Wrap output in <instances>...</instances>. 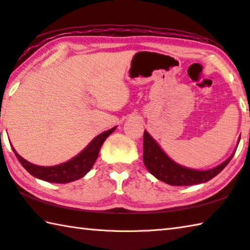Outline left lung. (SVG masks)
<instances>
[{"label":"left lung","mask_w":250,"mask_h":250,"mask_svg":"<svg viewBox=\"0 0 250 250\" xmlns=\"http://www.w3.org/2000/svg\"><path fill=\"white\" fill-rule=\"evenodd\" d=\"M240 139V138H239ZM235 152L221 165L208 170H197L177 164L167 156L147 131L143 135V162L147 170L157 179L171 186H191L211 180L225 168Z\"/></svg>","instance_id":"8db88e82"}]
</instances>
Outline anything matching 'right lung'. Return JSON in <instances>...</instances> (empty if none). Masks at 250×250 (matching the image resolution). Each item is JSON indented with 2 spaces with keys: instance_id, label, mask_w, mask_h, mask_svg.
<instances>
[{
  "instance_id": "1",
  "label": "right lung",
  "mask_w": 250,
  "mask_h": 250,
  "mask_svg": "<svg viewBox=\"0 0 250 250\" xmlns=\"http://www.w3.org/2000/svg\"><path fill=\"white\" fill-rule=\"evenodd\" d=\"M115 130L116 126L97 135V137L75 157L57 166L44 167L31 164L28 161H26L25 158H22L20 154L15 151L14 147L12 146V148L21 166L24 167L30 175L36 177V178L54 184H67L71 183V181L82 178V177H84L90 169H92L93 165L97 160L99 149H101L103 143L105 142V140L109 137Z\"/></svg>"
}]
</instances>
